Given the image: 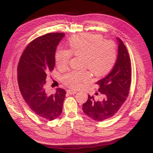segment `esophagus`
Listing matches in <instances>:
<instances>
[{
    "mask_svg": "<svg viewBox=\"0 0 153 153\" xmlns=\"http://www.w3.org/2000/svg\"><path fill=\"white\" fill-rule=\"evenodd\" d=\"M67 92L68 93V94H76L77 91H76V90H67Z\"/></svg>",
    "mask_w": 153,
    "mask_h": 153,
    "instance_id": "34e87169",
    "label": "esophagus"
}]
</instances>
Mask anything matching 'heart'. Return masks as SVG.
Wrapping results in <instances>:
<instances>
[{
  "label": "heart",
  "mask_w": 153,
  "mask_h": 153,
  "mask_svg": "<svg viewBox=\"0 0 153 153\" xmlns=\"http://www.w3.org/2000/svg\"><path fill=\"white\" fill-rule=\"evenodd\" d=\"M69 50L59 48L55 54L59 68L68 65L72 55L82 56V67L88 68L96 76H102L113 69L117 60V48L111 40H105L101 35L82 33L74 35L68 41ZM91 78L88 71H72L65 74L62 80L72 88L80 87Z\"/></svg>",
  "instance_id": "b5f03b06"
}]
</instances>
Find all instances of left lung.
Returning <instances> with one entry per match:
<instances>
[{"label": "left lung", "instance_id": "8db88e82", "mask_svg": "<svg viewBox=\"0 0 153 153\" xmlns=\"http://www.w3.org/2000/svg\"><path fill=\"white\" fill-rule=\"evenodd\" d=\"M118 55L115 65L104 78L97 82L102 94L99 100L88 95L82 110L94 121L107 120L120 110L129 94L131 81V61L123 41L117 38Z\"/></svg>", "mask_w": 153, "mask_h": 153}]
</instances>
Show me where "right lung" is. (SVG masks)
I'll use <instances>...</instances> for the list:
<instances>
[{
    "instance_id": "1",
    "label": "right lung",
    "mask_w": 153,
    "mask_h": 153,
    "mask_svg": "<svg viewBox=\"0 0 153 153\" xmlns=\"http://www.w3.org/2000/svg\"><path fill=\"white\" fill-rule=\"evenodd\" d=\"M64 33H49L32 40L23 52L17 65V81L23 98L33 113L45 120L57 118L63 110L66 92L45 90L46 79L55 64L56 46Z\"/></svg>"
}]
</instances>
